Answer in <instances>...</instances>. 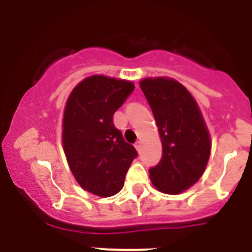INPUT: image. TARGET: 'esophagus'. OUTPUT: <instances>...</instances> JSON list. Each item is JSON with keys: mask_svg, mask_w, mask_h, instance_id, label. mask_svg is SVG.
<instances>
[{"mask_svg": "<svg viewBox=\"0 0 252 252\" xmlns=\"http://www.w3.org/2000/svg\"><path fill=\"white\" fill-rule=\"evenodd\" d=\"M135 148H136V150L140 153V151H141V141L135 142Z\"/></svg>", "mask_w": 252, "mask_h": 252, "instance_id": "obj_1", "label": "esophagus"}]
</instances>
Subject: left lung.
Masks as SVG:
<instances>
[{
  "label": "left lung",
  "instance_id": "8db88e82",
  "mask_svg": "<svg viewBox=\"0 0 252 252\" xmlns=\"http://www.w3.org/2000/svg\"><path fill=\"white\" fill-rule=\"evenodd\" d=\"M157 121L162 157L149 169L151 183L165 194H179L190 188L206 170L211 137L203 116L188 90L166 77L140 82Z\"/></svg>",
  "mask_w": 252,
  "mask_h": 252
}]
</instances>
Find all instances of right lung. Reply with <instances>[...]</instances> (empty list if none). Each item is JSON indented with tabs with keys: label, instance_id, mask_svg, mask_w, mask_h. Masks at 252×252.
Here are the masks:
<instances>
[{
	"label": "right lung",
	"instance_id": "add662e5",
	"mask_svg": "<svg viewBox=\"0 0 252 252\" xmlns=\"http://www.w3.org/2000/svg\"><path fill=\"white\" fill-rule=\"evenodd\" d=\"M132 82L91 75L69 94L63 116V149L78 184L92 194L119 193L137 151L113 125V115L132 93Z\"/></svg>",
	"mask_w": 252,
	"mask_h": 252
}]
</instances>
